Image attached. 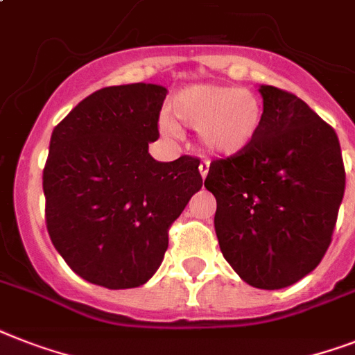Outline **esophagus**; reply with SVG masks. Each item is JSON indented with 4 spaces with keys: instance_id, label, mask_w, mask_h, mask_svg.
I'll return each instance as SVG.
<instances>
[{
    "instance_id": "34e87169",
    "label": "esophagus",
    "mask_w": 355,
    "mask_h": 355,
    "mask_svg": "<svg viewBox=\"0 0 355 355\" xmlns=\"http://www.w3.org/2000/svg\"><path fill=\"white\" fill-rule=\"evenodd\" d=\"M198 171H200V177L206 178L207 171H209V162H207V160H202V162H200V166H198Z\"/></svg>"
}]
</instances>
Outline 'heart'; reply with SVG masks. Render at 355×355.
<instances>
[{
    "label": "heart",
    "mask_w": 355,
    "mask_h": 355,
    "mask_svg": "<svg viewBox=\"0 0 355 355\" xmlns=\"http://www.w3.org/2000/svg\"><path fill=\"white\" fill-rule=\"evenodd\" d=\"M173 116L187 128L197 129L200 144L217 157H237L259 135L262 109L250 91L220 85H191L173 98ZM169 137H177L178 123L169 116L160 120Z\"/></svg>",
    "instance_id": "b5f03b06"
}]
</instances>
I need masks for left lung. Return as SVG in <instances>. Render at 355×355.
Masks as SVG:
<instances>
[{"instance_id":"1","label":"left lung","mask_w":355,"mask_h":355,"mask_svg":"<svg viewBox=\"0 0 355 355\" xmlns=\"http://www.w3.org/2000/svg\"><path fill=\"white\" fill-rule=\"evenodd\" d=\"M262 122L244 153L209 166L215 232L239 277L281 290L315 270L345 193L339 138L295 94L261 85Z\"/></svg>"}]
</instances>
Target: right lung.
Wrapping results in <instances>:
<instances>
[{
  "instance_id": "add662e5",
  "label": "right lung",
  "mask_w": 355,
  "mask_h": 355,
  "mask_svg": "<svg viewBox=\"0 0 355 355\" xmlns=\"http://www.w3.org/2000/svg\"><path fill=\"white\" fill-rule=\"evenodd\" d=\"M166 94L155 83L103 87L51 137L43 169L49 235L71 270L98 286L146 284L162 264L169 226L202 187L197 158L157 162L149 155Z\"/></svg>"
}]
</instances>
